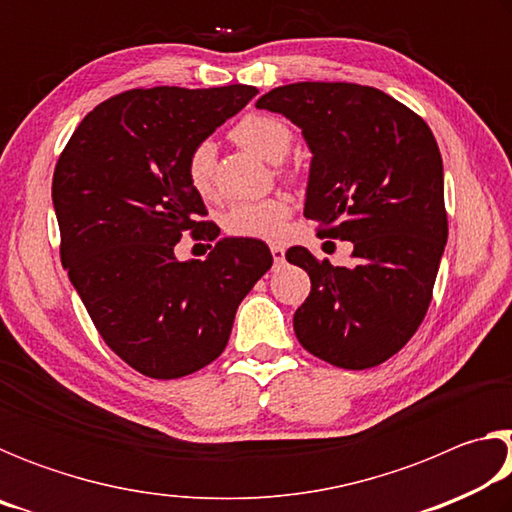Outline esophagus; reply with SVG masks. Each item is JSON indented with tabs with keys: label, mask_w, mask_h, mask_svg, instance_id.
<instances>
[{
	"label": "esophagus",
	"mask_w": 512,
	"mask_h": 512,
	"mask_svg": "<svg viewBox=\"0 0 512 512\" xmlns=\"http://www.w3.org/2000/svg\"><path fill=\"white\" fill-rule=\"evenodd\" d=\"M271 255H273V262L275 264H282L284 262V246L271 244Z\"/></svg>",
	"instance_id": "34e87169"
}]
</instances>
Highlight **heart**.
<instances>
[{"label": "heart", "instance_id": "b5f03b06", "mask_svg": "<svg viewBox=\"0 0 512 512\" xmlns=\"http://www.w3.org/2000/svg\"><path fill=\"white\" fill-rule=\"evenodd\" d=\"M232 137L246 149L262 155L268 162H280L289 155L293 144L291 128L271 115H250L232 128ZM216 146L210 140L198 142L187 155L185 173L196 194L210 196L214 189ZM289 207L280 198L248 201L232 205L223 214V228L232 237L273 241L282 235Z\"/></svg>", "mask_w": 512, "mask_h": 512}]
</instances>
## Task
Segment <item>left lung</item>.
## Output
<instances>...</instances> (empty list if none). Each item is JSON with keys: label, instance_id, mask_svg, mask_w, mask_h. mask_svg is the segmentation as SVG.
<instances>
[{"label": "left lung", "instance_id": "obj_1", "mask_svg": "<svg viewBox=\"0 0 512 512\" xmlns=\"http://www.w3.org/2000/svg\"><path fill=\"white\" fill-rule=\"evenodd\" d=\"M257 108L302 128L314 155L305 216L320 237L354 246L350 266L287 250L311 280L293 316L298 341L332 366H379L418 332L447 244L436 137L404 103L357 83L282 85Z\"/></svg>", "mask_w": 512, "mask_h": 512}]
</instances>
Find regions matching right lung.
I'll return each mask as SVG.
<instances>
[{
  "mask_svg": "<svg viewBox=\"0 0 512 512\" xmlns=\"http://www.w3.org/2000/svg\"><path fill=\"white\" fill-rule=\"evenodd\" d=\"M255 94L241 83L121 92L85 115L58 158L60 262L101 339L146 377L178 379L219 357L239 302L273 264L264 241L244 237L217 241L207 260L172 253L183 231L219 237L185 162Z\"/></svg>",
  "mask_w": 512,
  "mask_h": 512,
  "instance_id": "obj_1",
  "label": "right lung"
}]
</instances>
